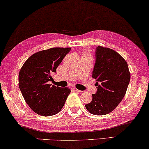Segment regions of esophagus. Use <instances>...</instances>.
I'll return each instance as SVG.
<instances>
[{"label":"esophagus","mask_w":149,"mask_h":149,"mask_svg":"<svg viewBox=\"0 0 149 149\" xmlns=\"http://www.w3.org/2000/svg\"><path fill=\"white\" fill-rule=\"evenodd\" d=\"M71 90H72V91H78V92H82V91L79 90V89L74 88V87H71Z\"/></svg>","instance_id":"34e87169"}]
</instances>
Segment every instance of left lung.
<instances>
[{"label": "left lung", "instance_id": "1", "mask_svg": "<svg viewBox=\"0 0 149 149\" xmlns=\"http://www.w3.org/2000/svg\"><path fill=\"white\" fill-rule=\"evenodd\" d=\"M95 53L92 77L97 91L85 108L93 115H104L116 109L125 96L130 73L127 63L115 51L98 46Z\"/></svg>", "mask_w": 149, "mask_h": 149}]
</instances>
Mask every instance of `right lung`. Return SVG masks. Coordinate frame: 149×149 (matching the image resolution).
<instances>
[{
  "label": "right lung",
  "instance_id": "right-lung-1",
  "mask_svg": "<svg viewBox=\"0 0 149 149\" xmlns=\"http://www.w3.org/2000/svg\"><path fill=\"white\" fill-rule=\"evenodd\" d=\"M71 48L54 47L30 57L19 73V87L26 102L38 115L49 117L58 113L70 93L68 87L48 84L52 73Z\"/></svg>",
  "mask_w": 149,
  "mask_h": 149
}]
</instances>
